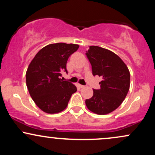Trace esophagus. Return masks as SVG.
Listing matches in <instances>:
<instances>
[{"instance_id": "34e87169", "label": "esophagus", "mask_w": 155, "mask_h": 155, "mask_svg": "<svg viewBox=\"0 0 155 155\" xmlns=\"http://www.w3.org/2000/svg\"><path fill=\"white\" fill-rule=\"evenodd\" d=\"M79 87L84 88V85H81V84H79Z\"/></svg>"}]
</instances>
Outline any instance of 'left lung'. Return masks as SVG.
<instances>
[{"label": "left lung", "mask_w": 155, "mask_h": 155, "mask_svg": "<svg viewBox=\"0 0 155 155\" xmlns=\"http://www.w3.org/2000/svg\"><path fill=\"white\" fill-rule=\"evenodd\" d=\"M86 55L92 65V75L102 77L101 89L93 90L91 98L85 101L90 111L99 115L114 111L125 98L130 88V75L127 65L111 51L90 46Z\"/></svg>", "instance_id": "left-lung-1"}]
</instances>
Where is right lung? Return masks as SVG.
I'll return each mask as SVG.
<instances>
[{
    "label": "right lung",
    "mask_w": 155,
    "mask_h": 155,
    "mask_svg": "<svg viewBox=\"0 0 155 155\" xmlns=\"http://www.w3.org/2000/svg\"><path fill=\"white\" fill-rule=\"evenodd\" d=\"M74 44H51L35 54L26 72V84L37 106L48 114H56L67 107L76 87L60 79L68 59L79 49Z\"/></svg>",
    "instance_id": "1"
}]
</instances>
